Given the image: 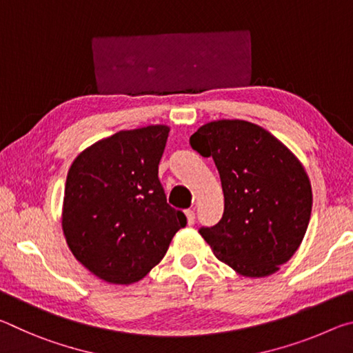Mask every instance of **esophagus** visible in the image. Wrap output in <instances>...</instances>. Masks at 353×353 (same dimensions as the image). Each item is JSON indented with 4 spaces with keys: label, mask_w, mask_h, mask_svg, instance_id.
Masks as SVG:
<instances>
[{
    "label": "esophagus",
    "mask_w": 353,
    "mask_h": 353,
    "mask_svg": "<svg viewBox=\"0 0 353 353\" xmlns=\"http://www.w3.org/2000/svg\"><path fill=\"white\" fill-rule=\"evenodd\" d=\"M185 214H187V223H188V225H193L194 224V219H196V216H194V212L193 210H185Z\"/></svg>",
    "instance_id": "1"
}]
</instances>
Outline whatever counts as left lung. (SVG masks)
Here are the masks:
<instances>
[{
  "label": "left lung",
  "instance_id": "8db88e82",
  "mask_svg": "<svg viewBox=\"0 0 353 353\" xmlns=\"http://www.w3.org/2000/svg\"><path fill=\"white\" fill-rule=\"evenodd\" d=\"M190 145L213 159L224 191L223 218L199 229L213 254L246 277L279 271L301 246L312 214L301 162L271 132L241 119L207 123Z\"/></svg>",
  "mask_w": 353,
  "mask_h": 353
}]
</instances>
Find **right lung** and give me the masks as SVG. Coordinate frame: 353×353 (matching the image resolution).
Masks as SVG:
<instances>
[{"instance_id":"right-lung-1","label":"right lung","mask_w":353,"mask_h":353,"mask_svg":"<svg viewBox=\"0 0 353 353\" xmlns=\"http://www.w3.org/2000/svg\"><path fill=\"white\" fill-rule=\"evenodd\" d=\"M168 132L162 124L121 130L87 148L68 171L65 238L76 259L105 282H139L187 225L159 179Z\"/></svg>"}]
</instances>
